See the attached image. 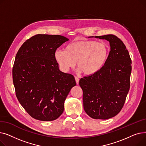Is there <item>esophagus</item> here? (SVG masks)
<instances>
[{
  "label": "esophagus",
  "mask_w": 146,
  "mask_h": 146,
  "mask_svg": "<svg viewBox=\"0 0 146 146\" xmlns=\"http://www.w3.org/2000/svg\"><path fill=\"white\" fill-rule=\"evenodd\" d=\"M74 78H75V80H76V83H77V85H78V84H79V79L78 77H76V76H75Z\"/></svg>",
  "instance_id": "esophagus-1"
}]
</instances>
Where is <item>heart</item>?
I'll return each instance as SVG.
<instances>
[{
    "mask_svg": "<svg viewBox=\"0 0 146 146\" xmlns=\"http://www.w3.org/2000/svg\"><path fill=\"white\" fill-rule=\"evenodd\" d=\"M109 49L102 42L82 40L68 45L66 50H57L54 57L60 68L67 72L76 64L79 71L85 75H92L104 67L108 59Z\"/></svg>",
    "mask_w": 146,
    "mask_h": 146,
    "instance_id": "1",
    "label": "heart"
}]
</instances>
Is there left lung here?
<instances>
[{"instance_id":"left-lung-1","label":"left lung","mask_w":146,"mask_h":146,"mask_svg":"<svg viewBox=\"0 0 146 146\" xmlns=\"http://www.w3.org/2000/svg\"><path fill=\"white\" fill-rule=\"evenodd\" d=\"M95 38L110 42L108 59L100 70L82 78L79 83L86 113L94 119H107L117 115L124 105L130 86L131 60L125 45L117 36Z\"/></svg>"}]
</instances>
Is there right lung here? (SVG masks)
<instances>
[{"instance_id":"add662e5","label":"right lung","mask_w":146,"mask_h":146,"mask_svg":"<svg viewBox=\"0 0 146 146\" xmlns=\"http://www.w3.org/2000/svg\"><path fill=\"white\" fill-rule=\"evenodd\" d=\"M67 38L59 35L37 34L19 49L12 69L16 96L33 118L44 121L57 119L71 89L74 76L59 70L54 57L56 50Z\"/></svg>"}]
</instances>
